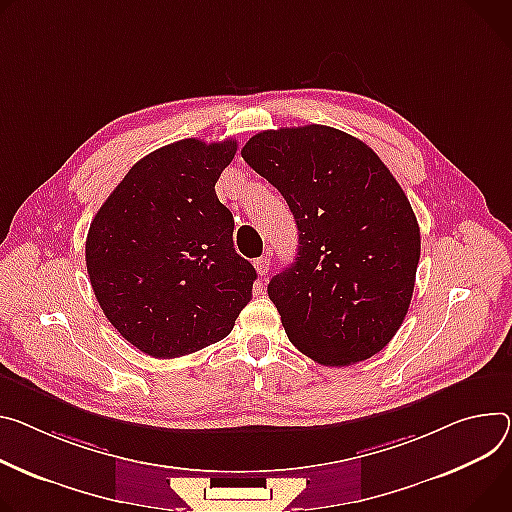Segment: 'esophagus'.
I'll use <instances>...</instances> for the list:
<instances>
[{
	"instance_id": "obj_1",
	"label": "esophagus",
	"mask_w": 512,
	"mask_h": 512,
	"mask_svg": "<svg viewBox=\"0 0 512 512\" xmlns=\"http://www.w3.org/2000/svg\"><path fill=\"white\" fill-rule=\"evenodd\" d=\"M253 265H255L257 273L265 277V275L269 273V267H271V257H269V255H261V257H257V259L253 261Z\"/></svg>"
}]
</instances>
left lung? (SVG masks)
Here are the masks:
<instances>
[{
	"label": "left lung",
	"instance_id": "obj_1",
	"mask_svg": "<svg viewBox=\"0 0 512 512\" xmlns=\"http://www.w3.org/2000/svg\"><path fill=\"white\" fill-rule=\"evenodd\" d=\"M241 155L298 224V257L267 286L288 339L329 367L380 353L408 312L421 257L400 183L359 138L322 124L263 130Z\"/></svg>",
	"mask_w": 512,
	"mask_h": 512
}]
</instances>
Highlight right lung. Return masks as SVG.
Segmentation results:
<instances>
[{
    "label": "right lung",
    "instance_id": "1",
    "mask_svg": "<svg viewBox=\"0 0 512 512\" xmlns=\"http://www.w3.org/2000/svg\"><path fill=\"white\" fill-rule=\"evenodd\" d=\"M237 141L183 138L143 157L91 220L85 263L112 327L173 359L222 341L251 300L255 267L235 251L214 185Z\"/></svg>",
    "mask_w": 512,
    "mask_h": 512
}]
</instances>
